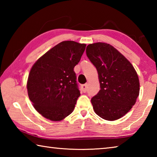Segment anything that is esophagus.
Masks as SVG:
<instances>
[{
	"mask_svg": "<svg viewBox=\"0 0 157 157\" xmlns=\"http://www.w3.org/2000/svg\"><path fill=\"white\" fill-rule=\"evenodd\" d=\"M81 88H82V91H83L84 93H86V91H87V84H85L82 85Z\"/></svg>",
	"mask_w": 157,
	"mask_h": 157,
	"instance_id": "34e87169",
	"label": "esophagus"
}]
</instances>
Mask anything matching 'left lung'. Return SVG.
Masks as SVG:
<instances>
[{"mask_svg": "<svg viewBox=\"0 0 157 157\" xmlns=\"http://www.w3.org/2000/svg\"><path fill=\"white\" fill-rule=\"evenodd\" d=\"M86 52L97 69L100 82V90L91 99L95 113L105 120H118L129 112L139 95L136 71L129 61L110 44H89Z\"/></svg>", "mask_w": 157, "mask_h": 157, "instance_id": "obj_1", "label": "left lung"}]
</instances>
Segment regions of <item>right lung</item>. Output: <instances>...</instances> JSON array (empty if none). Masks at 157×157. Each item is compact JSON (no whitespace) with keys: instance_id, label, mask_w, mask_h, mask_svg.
Instances as JSON below:
<instances>
[{"instance_id":"add662e5","label":"right lung","mask_w":157,"mask_h":157,"mask_svg":"<svg viewBox=\"0 0 157 157\" xmlns=\"http://www.w3.org/2000/svg\"><path fill=\"white\" fill-rule=\"evenodd\" d=\"M86 44L64 41L52 48L34 63L27 89L34 109L48 120L60 121L73 112L80 95L73 68Z\"/></svg>"}]
</instances>
